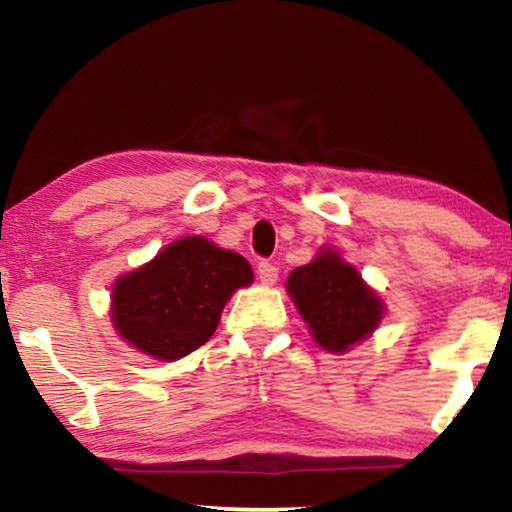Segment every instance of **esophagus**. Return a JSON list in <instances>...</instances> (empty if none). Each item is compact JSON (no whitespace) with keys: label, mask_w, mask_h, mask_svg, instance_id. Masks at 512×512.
Segmentation results:
<instances>
[{"label":"esophagus","mask_w":512,"mask_h":512,"mask_svg":"<svg viewBox=\"0 0 512 512\" xmlns=\"http://www.w3.org/2000/svg\"><path fill=\"white\" fill-rule=\"evenodd\" d=\"M257 276L264 285H274L278 281V267L271 262H260L257 264Z\"/></svg>","instance_id":"esophagus-1"}]
</instances>
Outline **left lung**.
<instances>
[{"mask_svg": "<svg viewBox=\"0 0 512 512\" xmlns=\"http://www.w3.org/2000/svg\"><path fill=\"white\" fill-rule=\"evenodd\" d=\"M288 292L309 323L313 339L327 351H346L365 339L384 311L358 271L330 250L292 271Z\"/></svg>", "mask_w": 512, "mask_h": 512, "instance_id": "1", "label": "left lung"}]
</instances>
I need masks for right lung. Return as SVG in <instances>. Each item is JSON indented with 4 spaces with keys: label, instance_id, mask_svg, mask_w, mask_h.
I'll list each match as a JSON object with an SVG mask.
<instances>
[{
    "label": "right lung",
    "instance_id": "1",
    "mask_svg": "<svg viewBox=\"0 0 512 512\" xmlns=\"http://www.w3.org/2000/svg\"><path fill=\"white\" fill-rule=\"evenodd\" d=\"M252 283L238 252L203 236H187L152 262L121 276L112 290V320L135 349L159 360H177L213 337L231 292Z\"/></svg>",
    "mask_w": 512,
    "mask_h": 512
}]
</instances>
